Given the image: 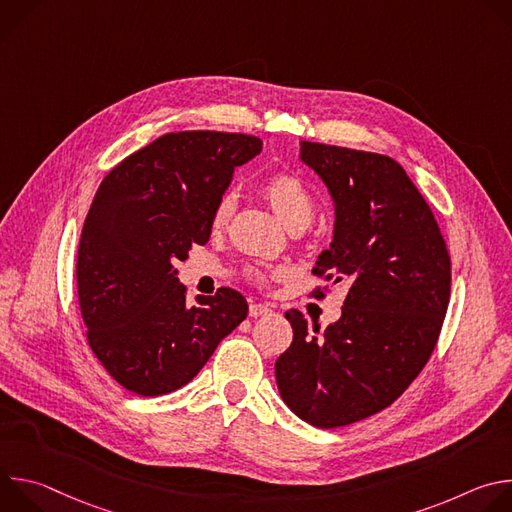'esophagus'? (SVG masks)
<instances>
[{"label":"esophagus","instance_id":"34e87169","mask_svg":"<svg viewBox=\"0 0 512 512\" xmlns=\"http://www.w3.org/2000/svg\"><path fill=\"white\" fill-rule=\"evenodd\" d=\"M269 312H271V306H267V304H251L249 306V316L251 318H259V316H265Z\"/></svg>","mask_w":512,"mask_h":512}]
</instances>
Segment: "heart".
Returning <instances> with one entry per match:
<instances>
[{
  "mask_svg": "<svg viewBox=\"0 0 512 512\" xmlns=\"http://www.w3.org/2000/svg\"><path fill=\"white\" fill-rule=\"evenodd\" d=\"M263 194L285 225L296 223V221H302L306 225L310 223V218L314 214V198L310 188L296 174L279 172L269 176L263 184ZM231 208H233V198L225 194L214 208L212 225L223 227L231 214Z\"/></svg>",
  "mask_w": 512,
  "mask_h": 512,
  "instance_id": "heart-1",
  "label": "heart"
}]
</instances>
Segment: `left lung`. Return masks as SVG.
I'll return each instance as SVG.
<instances>
[{"label":"left lung","instance_id":"1","mask_svg":"<svg viewBox=\"0 0 512 512\" xmlns=\"http://www.w3.org/2000/svg\"><path fill=\"white\" fill-rule=\"evenodd\" d=\"M300 160L334 202L332 243L314 273L346 281L348 294L326 330L285 312L294 340L275 379L291 411L328 429L383 411L421 373L448 310L452 265L429 204L393 158L300 141Z\"/></svg>","mask_w":512,"mask_h":512}]
</instances>
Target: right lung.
Here are the masks:
<instances>
[{"label": "right lung", "mask_w": 512, "mask_h": 512, "mask_svg": "<svg viewBox=\"0 0 512 512\" xmlns=\"http://www.w3.org/2000/svg\"><path fill=\"white\" fill-rule=\"evenodd\" d=\"M261 148L243 133H166L101 182L79 245V304L95 356L127 391L184 387L247 318V300L231 287L188 306L174 263L208 243L233 172Z\"/></svg>", "instance_id": "obj_1"}]
</instances>
